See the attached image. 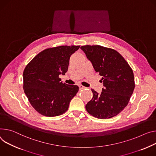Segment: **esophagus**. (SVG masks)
<instances>
[{
    "label": "esophagus",
    "instance_id": "34e87169",
    "mask_svg": "<svg viewBox=\"0 0 156 156\" xmlns=\"http://www.w3.org/2000/svg\"><path fill=\"white\" fill-rule=\"evenodd\" d=\"M79 88H80V90H83V89L85 88V87H83V85H81V84H80V85H79Z\"/></svg>",
    "mask_w": 156,
    "mask_h": 156
}]
</instances>
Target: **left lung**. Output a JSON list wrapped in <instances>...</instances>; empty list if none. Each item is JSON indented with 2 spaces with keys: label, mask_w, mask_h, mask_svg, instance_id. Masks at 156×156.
I'll list each match as a JSON object with an SVG mask.
<instances>
[{
  "label": "left lung",
  "mask_w": 156,
  "mask_h": 156,
  "mask_svg": "<svg viewBox=\"0 0 156 156\" xmlns=\"http://www.w3.org/2000/svg\"><path fill=\"white\" fill-rule=\"evenodd\" d=\"M91 61L96 72L102 76L104 88L100 94L91 90L93 97L86 105L88 112L98 119L115 117L128 105L134 90L133 69L116 50L101 45L80 47Z\"/></svg>",
  "instance_id": "obj_1"
}]
</instances>
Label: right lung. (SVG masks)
I'll return each instance as SVG.
<instances>
[{
	"mask_svg": "<svg viewBox=\"0 0 156 156\" xmlns=\"http://www.w3.org/2000/svg\"><path fill=\"white\" fill-rule=\"evenodd\" d=\"M80 47L63 45L47 48L25 68L23 88L30 105L40 115L53 117L63 114L78 93L77 85L60 82L59 75H65L71 55Z\"/></svg>",
	"mask_w": 156,
	"mask_h": 156,
	"instance_id": "right-lung-1",
	"label": "right lung"
}]
</instances>
